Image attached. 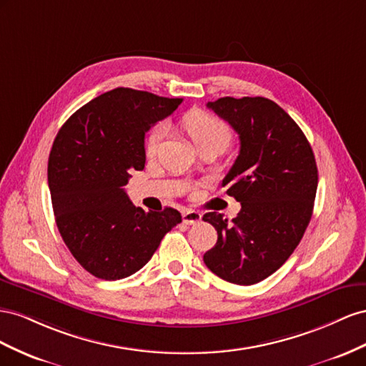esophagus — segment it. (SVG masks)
<instances>
[{"mask_svg":"<svg viewBox=\"0 0 366 366\" xmlns=\"http://www.w3.org/2000/svg\"><path fill=\"white\" fill-rule=\"evenodd\" d=\"M182 221L185 225L199 224L202 221V214L199 212H194V210H187L182 214Z\"/></svg>","mask_w":366,"mask_h":366,"instance_id":"1","label":"esophagus"}]
</instances>
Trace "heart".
Here are the masks:
<instances>
[{"label":"heart","mask_w":366,"mask_h":366,"mask_svg":"<svg viewBox=\"0 0 366 366\" xmlns=\"http://www.w3.org/2000/svg\"><path fill=\"white\" fill-rule=\"evenodd\" d=\"M184 127L189 132L197 147L212 141H225L227 144L229 141V130L227 127V124L205 112H192L187 114L184 118ZM164 137V125H156L150 132L147 142H145V150H147L149 154H154L158 152Z\"/></svg>","instance_id":"obj_1"}]
</instances>
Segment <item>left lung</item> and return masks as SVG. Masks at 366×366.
Wrapping results in <instances>:
<instances>
[{
    "label": "left lung",
    "mask_w": 366,
    "mask_h": 366,
    "mask_svg": "<svg viewBox=\"0 0 366 366\" xmlns=\"http://www.w3.org/2000/svg\"><path fill=\"white\" fill-rule=\"evenodd\" d=\"M239 134L241 150L222 181L241 202L232 221L204 214L217 232L204 262L236 285H253L285 264L310 224L317 165L304 132L271 99L219 98L207 104Z\"/></svg>",
    "instance_id": "obj_1"
}]
</instances>
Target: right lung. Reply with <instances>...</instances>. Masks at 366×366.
Returning <instances> with one entry per match:
<instances>
[{
	"label": "right lung",
	"mask_w": 366,
	"mask_h": 366,
	"mask_svg": "<svg viewBox=\"0 0 366 366\" xmlns=\"http://www.w3.org/2000/svg\"><path fill=\"white\" fill-rule=\"evenodd\" d=\"M182 98L118 87L76 110L51 145L47 179L62 241L81 267L104 280L137 273L181 213H145L124 187L145 164L144 138Z\"/></svg>",
	"instance_id": "obj_1"
}]
</instances>
